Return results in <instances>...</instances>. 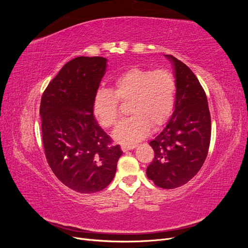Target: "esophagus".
<instances>
[{
  "label": "esophagus",
  "instance_id": "34e87169",
  "mask_svg": "<svg viewBox=\"0 0 248 248\" xmlns=\"http://www.w3.org/2000/svg\"><path fill=\"white\" fill-rule=\"evenodd\" d=\"M137 147V145H134V144H129V145H127V144H121V149H122V151L123 152H126V151H129V150H132V149H134Z\"/></svg>",
  "mask_w": 248,
  "mask_h": 248
}]
</instances>
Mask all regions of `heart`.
Wrapping results in <instances>:
<instances>
[{
	"mask_svg": "<svg viewBox=\"0 0 248 248\" xmlns=\"http://www.w3.org/2000/svg\"><path fill=\"white\" fill-rule=\"evenodd\" d=\"M175 91V78L169 70L134 67L115 78L111 91H97L93 114L97 122L109 128L120 118L118 99L130 100L128 111L132 116L117 127L114 138L123 144H131L146 136L150 125L156 127L166 121L174 107Z\"/></svg>",
	"mask_w": 248,
	"mask_h": 248,
	"instance_id": "heart-1",
	"label": "heart"
}]
</instances>
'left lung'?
<instances>
[{
	"label": "left lung",
	"mask_w": 248,
	"mask_h": 248,
	"mask_svg": "<svg viewBox=\"0 0 248 248\" xmlns=\"http://www.w3.org/2000/svg\"><path fill=\"white\" fill-rule=\"evenodd\" d=\"M164 57L174 69V111L149 142L154 158L146 174L156 186L172 189L191 180L205 162L211 139V117L204 89L189 67L170 55Z\"/></svg>",
	"instance_id": "8db88e82"
}]
</instances>
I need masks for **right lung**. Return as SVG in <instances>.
Listing matches in <instances>:
<instances>
[{
	"label": "right lung",
	"instance_id": "1",
	"mask_svg": "<svg viewBox=\"0 0 248 248\" xmlns=\"http://www.w3.org/2000/svg\"><path fill=\"white\" fill-rule=\"evenodd\" d=\"M108 60L78 57L65 64L40 103L42 141L57 178L80 193L100 191L112 181L122 155L93 115V102Z\"/></svg>",
	"mask_w": 248,
	"mask_h": 248
}]
</instances>
